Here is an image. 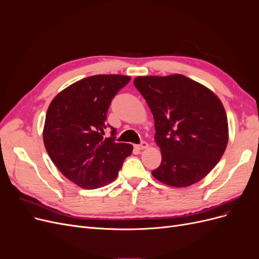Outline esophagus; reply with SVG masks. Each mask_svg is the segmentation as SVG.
I'll use <instances>...</instances> for the list:
<instances>
[{
  "label": "esophagus",
  "instance_id": "34e87169",
  "mask_svg": "<svg viewBox=\"0 0 259 259\" xmlns=\"http://www.w3.org/2000/svg\"><path fill=\"white\" fill-rule=\"evenodd\" d=\"M148 147V144L145 142V140H143L142 143H140L139 145H136L135 146V148L137 149V150H143V149H145V148H147Z\"/></svg>",
  "mask_w": 259,
  "mask_h": 259
}]
</instances>
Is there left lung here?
I'll list each match as a JSON object with an SVG mask.
<instances>
[{
	"mask_svg": "<svg viewBox=\"0 0 259 259\" xmlns=\"http://www.w3.org/2000/svg\"><path fill=\"white\" fill-rule=\"evenodd\" d=\"M134 85L153 114L154 139L162 152L152 175L171 187L200 182L215 167L228 144L222 101L182 74L138 76Z\"/></svg>",
	"mask_w": 259,
	"mask_h": 259,
	"instance_id": "8db88e82",
	"label": "left lung"
}]
</instances>
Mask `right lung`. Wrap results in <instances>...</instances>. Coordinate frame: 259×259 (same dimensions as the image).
<instances>
[{
	"label": "right lung",
	"instance_id": "add662e5",
	"mask_svg": "<svg viewBox=\"0 0 259 259\" xmlns=\"http://www.w3.org/2000/svg\"><path fill=\"white\" fill-rule=\"evenodd\" d=\"M130 81L119 74L85 77L60 92L49 107L43 132L46 151L64 176L84 189L112 183L132 153L133 146L116 143V130L106 122L111 100Z\"/></svg>",
	"mask_w": 259,
	"mask_h": 259
}]
</instances>
